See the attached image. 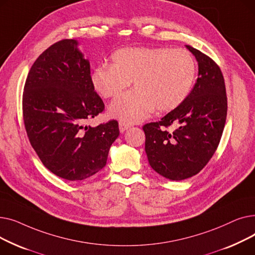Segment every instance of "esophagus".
<instances>
[{
	"label": "esophagus",
	"mask_w": 255,
	"mask_h": 255,
	"mask_svg": "<svg viewBox=\"0 0 255 255\" xmlns=\"http://www.w3.org/2000/svg\"><path fill=\"white\" fill-rule=\"evenodd\" d=\"M131 127V125L127 124V123H124V122H120L119 123V129H120V132L123 133L125 132L127 129H129Z\"/></svg>",
	"instance_id": "obj_1"
}]
</instances>
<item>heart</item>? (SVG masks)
I'll return each mask as SVG.
<instances>
[{
  "instance_id": "b5f03b06",
  "label": "heart",
  "mask_w": 255,
  "mask_h": 255,
  "mask_svg": "<svg viewBox=\"0 0 255 255\" xmlns=\"http://www.w3.org/2000/svg\"><path fill=\"white\" fill-rule=\"evenodd\" d=\"M196 72L193 57L185 49L132 47L115 51L112 65L93 70L91 83L103 98L120 95L133 82L135 89L117 98L110 115L132 124L148 118L153 111L177 109L189 95Z\"/></svg>"
}]
</instances>
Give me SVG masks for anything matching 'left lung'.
Returning a JSON list of instances; mask_svg holds the SVG:
<instances>
[{
    "label": "left lung",
    "mask_w": 255,
    "mask_h": 255,
    "mask_svg": "<svg viewBox=\"0 0 255 255\" xmlns=\"http://www.w3.org/2000/svg\"><path fill=\"white\" fill-rule=\"evenodd\" d=\"M186 47L198 63V77L192 91L177 109L142 127L151 167L172 181L191 178L207 165L217 150L227 114L225 84L219 66L198 49ZM172 124L179 128L168 132L165 128Z\"/></svg>",
    "instance_id": "8db88e82"
}]
</instances>
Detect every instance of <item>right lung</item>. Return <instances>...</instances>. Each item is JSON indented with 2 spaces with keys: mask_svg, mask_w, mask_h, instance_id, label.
<instances>
[{
  "mask_svg": "<svg viewBox=\"0 0 255 255\" xmlns=\"http://www.w3.org/2000/svg\"><path fill=\"white\" fill-rule=\"evenodd\" d=\"M74 39H64L34 62L22 95L26 134L43 165L67 181H83L101 170L120 134L112 120L87 125L104 111L91 83L90 62Z\"/></svg>",
  "mask_w": 255,
  "mask_h": 255,
  "instance_id": "right-lung-1",
  "label": "right lung"
}]
</instances>
